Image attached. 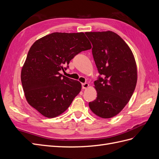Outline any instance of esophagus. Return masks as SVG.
Segmentation results:
<instances>
[{
	"mask_svg": "<svg viewBox=\"0 0 159 159\" xmlns=\"http://www.w3.org/2000/svg\"><path fill=\"white\" fill-rule=\"evenodd\" d=\"M89 87V84L88 83H84L82 84V88L83 89H86Z\"/></svg>",
	"mask_w": 159,
	"mask_h": 159,
	"instance_id": "1",
	"label": "esophagus"
}]
</instances>
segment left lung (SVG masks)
Returning a JSON list of instances; mask_svg holds the SVG:
<instances>
[{
  "label": "left lung",
  "mask_w": 159,
  "mask_h": 159,
  "mask_svg": "<svg viewBox=\"0 0 159 159\" xmlns=\"http://www.w3.org/2000/svg\"><path fill=\"white\" fill-rule=\"evenodd\" d=\"M85 34L93 45L92 54L100 74L94 81L97 98L89 103V106L100 117H113L127 104L135 89V60L130 48L116 33L106 31Z\"/></svg>",
  "instance_id": "8db88e82"
}]
</instances>
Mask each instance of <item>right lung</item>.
<instances>
[{"label":"right lung","mask_w":159,"mask_h":159,"mask_svg":"<svg viewBox=\"0 0 159 159\" xmlns=\"http://www.w3.org/2000/svg\"><path fill=\"white\" fill-rule=\"evenodd\" d=\"M91 48L84 32H54L36 40L28 51L21 71L28 103L46 117L63 113L80 92L81 85L62 75L60 71L68 68L75 56Z\"/></svg>","instance_id":"1"}]
</instances>
